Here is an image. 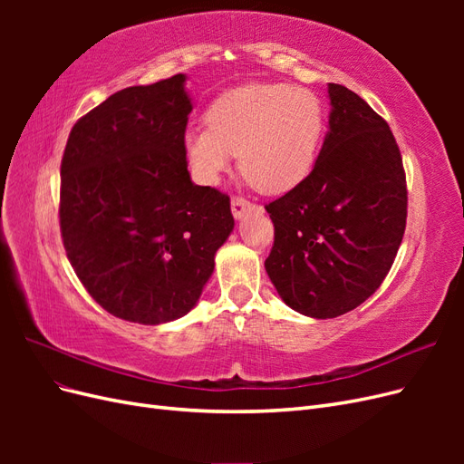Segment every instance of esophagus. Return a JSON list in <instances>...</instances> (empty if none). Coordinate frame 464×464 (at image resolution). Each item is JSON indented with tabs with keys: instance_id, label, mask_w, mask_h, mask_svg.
<instances>
[{
	"instance_id": "esophagus-1",
	"label": "esophagus",
	"mask_w": 464,
	"mask_h": 464,
	"mask_svg": "<svg viewBox=\"0 0 464 464\" xmlns=\"http://www.w3.org/2000/svg\"><path fill=\"white\" fill-rule=\"evenodd\" d=\"M254 208V205H251L247 199H244V198H232V215H234V218H244L249 210Z\"/></svg>"
}]
</instances>
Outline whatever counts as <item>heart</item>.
<instances>
[{"label":"heart","instance_id":"heart-1","mask_svg":"<svg viewBox=\"0 0 464 464\" xmlns=\"http://www.w3.org/2000/svg\"><path fill=\"white\" fill-rule=\"evenodd\" d=\"M207 128L184 135L186 157L213 184L240 154L244 176L263 193H286L312 172L325 130L315 92L283 82H247L217 96Z\"/></svg>","mask_w":464,"mask_h":464}]
</instances>
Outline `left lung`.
Returning <instances> with one entry per match:
<instances>
[{"mask_svg":"<svg viewBox=\"0 0 464 464\" xmlns=\"http://www.w3.org/2000/svg\"><path fill=\"white\" fill-rule=\"evenodd\" d=\"M329 131L302 184L265 208L275 224L266 275L307 317L354 310L382 286L406 227V178L387 121L343 85H327Z\"/></svg>","mask_w":464,"mask_h":464,"instance_id":"obj_1","label":"left lung"}]
</instances>
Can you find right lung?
<instances>
[{
    "mask_svg": "<svg viewBox=\"0 0 464 464\" xmlns=\"http://www.w3.org/2000/svg\"><path fill=\"white\" fill-rule=\"evenodd\" d=\"M186 75L111 94L69 133L60 228L69 263L104 310L141 325L184 317L234 230L230 198L195 186Z\"/></svg>",
    "mask_w": 464,
    "mask_h": 464,
    "instance_id": "right-lung-1",
    "label": "right lung"
}]
</instances>
